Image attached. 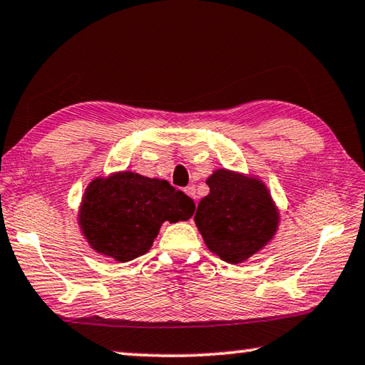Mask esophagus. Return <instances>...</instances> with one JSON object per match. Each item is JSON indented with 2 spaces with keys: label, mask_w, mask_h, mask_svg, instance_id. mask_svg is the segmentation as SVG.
Segmentation results:
<instances>
[{
  "label": "esophagus",
  "mask_w": 365,
  "mask_h": 365,
  "mask_svg": "<svg viewBox=\"0 0 365 365\" xmlns=\"http://www.w3.org/2000/svg\"><path fill=\"white\" fill-rule=\"evenodd\" d=\"M184 192H186L190 199L195 200V187L194 186H187L186 189H184Z\"/></svg>",
  "instance_id": "1"
}]
</instances>
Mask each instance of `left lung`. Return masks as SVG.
Here are the masks:
<instances>
[{"instance_id":"obj_1","label":"left lung","mask_w":365,"mask_h":365,"mask_svg":"<svg viewBox=\"0 0 365 365\" xmlns=\"http://www.w3.org/2000/svg\"><path fill=\"white\" fill-rule=\"evenodd\" d=\"M207 184L210 192L199 202L195 225L212 253L238 264L274 238L279 210L264 182L255 176L222 168Z\"/></svg>"}]
</instances>
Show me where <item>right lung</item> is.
Here are the masks:
<instances>
[{"label": "right lung", "instance_id": "1", "mask_svg": "<svg viewBox=\"0 0 365 365\" xmlns=\"http://www.w3.org/2000/svg\"><path fill=\"white\" fill-rule=\"evenodd\" d=\"M194 209V200L165 179L120 171L89 182L78 223L96 253L127 262L147 253L163 222L187 220Z\"/></svg>", "mask_w": 365, "mask_h": 365}]
</instances>
